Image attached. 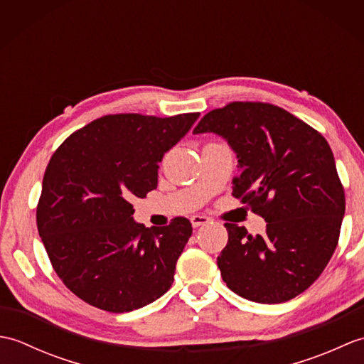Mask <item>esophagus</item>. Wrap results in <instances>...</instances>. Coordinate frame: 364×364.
Wrapping results in <instances>:
<instances>
[{"instance_id":"esophagus-1","label":"esophagus","mask_w":364,"mask_h":364,"mask_svg":"<svg viewBox=\"0 0 364 364\" xmlns=\"http://www.w3.org/2000/svg\"><path fill=\"white\" fill-rule=\"evenodd\" d=\"M208 222H210V218H206V215H198L197 214V215H192V218H191V223H192V227H194V228L202 227Z\"/></svg>"}]
</instances>
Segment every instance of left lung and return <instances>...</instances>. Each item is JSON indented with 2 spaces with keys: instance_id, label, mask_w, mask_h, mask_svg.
<instances>
[{
  "instance_id": "8db88e82",
  "label": "left lung",
  "mask_w": 364,
  "mask_h": 364,
  "mask_svg": "<svg viewBox=\"0 0 364 364\" xmlns=\"http://www.w3.org/2000/svg\"><path fill=\"white\" fill-rule=\"evenodd\" d=\"M194 133L230 144L241 167L233 197L267 222L257 236L225 223L228 242L218 257L223 282L258 304H282L310 288L336 249L346 211L328 142L296 115L259 102L208 112Z\"/></svg>"
}]
</instances>
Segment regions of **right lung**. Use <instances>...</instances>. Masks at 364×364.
<instances>
[{"label": "right lung", "mask_w": 364, "mask_h": 364, "mask_svg": "<svg viewBox=\"0 0 364 364\" xmlns=\"http://www.w3.org/2000/svg\"><path fill=\"white\" fill-rule=\"evenodd\" d=\"M198 115H105L53 153L37 230L58 277L89 305L133 311L172 286L191 222L175 218L167 227L145 228L134 222L131 200L156 189L158 162Z\"/></svg>", "instance_id": "right-lung-1"}]
</instances>
